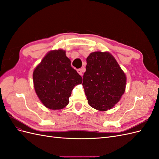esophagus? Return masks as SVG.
I'll return each instance as SVG.
<instances>
[{
	"mask_svg": "<svg viewBox=\"0 0 159 159\" xmlns=\"http://www.w3.org/2000/svg\"><path fill=\"white\" fill-rule=\"evenodd\" d=\"M77 71H78V73L80 75H82L83 74H82V70H81V69H78L77 70Z\"/></svg>",
	"mask_w": 159,
	"mask_h": 159,
	"instance_id": "34e87169",
	"label": "esophagus"
}]
</instances>
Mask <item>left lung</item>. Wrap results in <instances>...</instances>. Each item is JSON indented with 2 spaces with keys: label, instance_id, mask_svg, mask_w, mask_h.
Segmentation results:
<instances>
[{
  "label": "left lung",
  "instance_id": "1",
  "mask_svg": "<svg viewBox=\"0 0 159 159\" xmlns=\"http://www.w3.org/2000/svg\"><path fill=\"white\" fill-rule=\"evenodd\" d=\"M86 61L82 85L89 105L102 111L111 109L125 91V74L109 52L91 53Z\"/></svg>",
  "mask_w": 159,
  "mask_h": 159
}]
</instances>
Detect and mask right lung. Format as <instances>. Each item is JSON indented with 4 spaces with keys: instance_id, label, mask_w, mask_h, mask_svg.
<instances>
[{
    "instance_id": "1",
    "label": "right lung",
    "mask_w": 159,
    "mask_h": 159,
    "mask_svg": "<svg viewBox=\"0 0 159 159\" xmlns=\"http://www.w3.org/2000/svg\"><path fill=\"white\" fill-rule=\"evenodd\" d=\"M34 87L38 98L47 108L61 109L69 103V98L82 78L71 66V61L61 49L51 50L33 71Z\"/></svg>"
}]
</instances>
